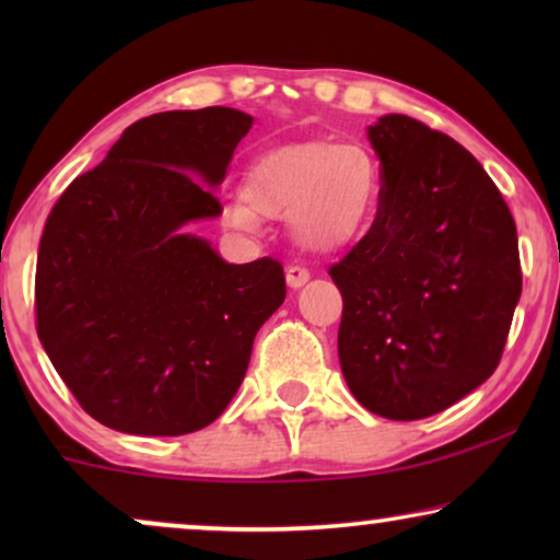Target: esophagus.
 Wrapping results in <instances>:
<instances>
[{"label":"esophagus","instance_id":"34e87169","mask_svg":"<svg viewBox=\"0 0 560 560\" xmlns=\"http://www.w3.org/2000/svg\"><path fill=\"white\" fill-rule=\"evenodd\" d=\"M285 280H288V288H293V290H298V288H303L305 282L311 280V272L305 270V267H298V265H290L288 270H285Z\"/></svg>","mask_w":560,"mask_h":560}]
</instances>
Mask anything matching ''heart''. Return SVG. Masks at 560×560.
<instances>
[{"label": "heart", "mask_w": 560, "mask_h": 560, "mask_svg": "<svg viewBox=\"0 0 560 560\" xmlns=\"http://www.w3.org/2000/svg\"><path fill=\"white\" fill-rule=\"evenodd\" d=\"M377 198V163L359 144H285L247 167L242 196L224 203V221L240 232H255L259 217L288 219L298 247L334 255L366 232Z\"/></svg>", "instance_id": "obj_1"}]
</instances>
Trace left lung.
<instances>
[{"label":"left lung","instance_id":"8db88e82","mask_svg":"<svg viewBox=\"0 0 560 560\" xmlns=\"http://www.w3.org/2000/svg\"><path fill=\"white\" fill-rule=\"evenodd\" d=\"M382 203L334 265L339 362L374 416L420 420L492 377L523 290L515 219L485 167L405 114L366 127Z\"/></svg>","mask_w":560,"mask_h":560}]
</instances>
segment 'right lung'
<instances>
[{
    "label": "right lung",
    "instance_id": "add662e5",
    "mask_svg": "<svg viewBox=\"0 0 560 560\" xmlns=\"http://www.w3.org/2000/svg\"><path fill=\"white\" fill-rule=\"evenodd\" d=\"M255 117L229 106L129 125L52 206L37 249L45 354L91 418L132 435L213 423L240 389L259 326L285 301L270 257L229 265L188 224Z\"/></svg>",
    "mask_w": 560,
    "mask_h": 560
}]
</instances>
